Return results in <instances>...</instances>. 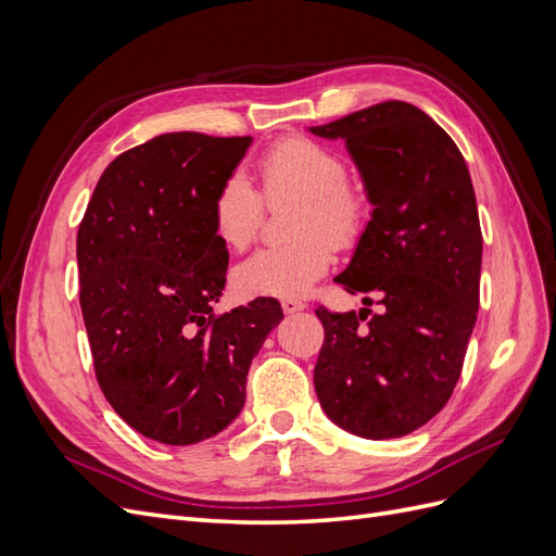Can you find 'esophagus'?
Wrapping results in <instances>:
<instances>
[{"label":"esophagus","mask_w":556,"mask_h":556,"mask_svg":"<svg viewBox=\"0 0 556 556\" xmlns=\"http://www.w3.org/2000/svg\"><path fill=\"white\" fill-rule=\"evenodd\" d=\"M280 306H282L285 315H294V313H301L306 308V304H301V301H296V299H282Z\"/></svg>","instance_id":"1"}]
</instances>
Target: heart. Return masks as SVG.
<instances>
[{
	"instance_id": "heart-1",
	"label": "heart",
	"mask_w": 556,
	"mask_h": 556,
	"mask_svg": "<svg viewBox=\"0 0 556 556\" xmlns=\"http://www.w3.org/2000/svg\"><path fill=\"white\" fill-rule=\"evenodd\" d=\"M264 197L301 194L296 241L252 252L233 268L243 296L292 299L311 292L333 262V243L355 241L366 223V199L348 182V164L336 150L306 137H288L260 160ZM215 237L233 250L255 241L264 223V199L243 174H231L211 204Z\"/></svg>"
}]
</instances>
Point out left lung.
<instances>
[{
  "label": "left lung",
  "mask_w": 556,
  "mask_h": 556,
  "mask_svg": "<svg viewBox=\"0 0 556 556\" xmlns=\"http://www.w3.org/2000/svg\"><path fill=\"white\" fill-rule=\"evenodd\" d=\"M315 137L343 139L371 220L341 276L368 323L319 306L325 343L315 392L327 417L362 439H399L439 415L462 376L480 304L482 231L468 166L443 127L406 102H382Z\"/></svg>",
  "instance_id": "left-lung-1"
}]
</instances>
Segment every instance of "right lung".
<instances>
[{
  "instance_id": "right-lung-1",
  "label": "right lung",
  "mask_w": 556,
  "mask_h": 556,
  "mask_svg": "<svg viewBox=\"0 0 556 556\" xmlns=\"http://www.w3.org/2000/svg\"><path fill=\"white\" fill-rule=\"evenodd\" d=\"M252 137L174 131L117 155L76 239L97 382L125 422L192 445L239 417L252 357L282 319L276 299L215 315L227 245L211 204Z\"/></svg>"
}]
</instances>
